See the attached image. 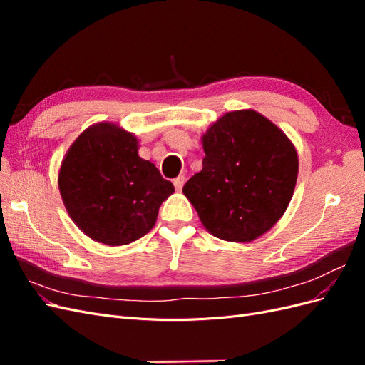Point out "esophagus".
<instances>
[{"instance_id":"esophagus-1","label":"esophagus","mask_w":365,"mask_h":365,"mask_svg":"<svg viewBox=\"0 0 365 365\" xmlns=\"http://www.w3.org/2000/svg\"><path fill=\"white\" fill-rule=\"evenodd\" d=\"M184 182H185V178H184L182 175H181V176H178V178H175V180H173L175 189H176V190H181V189H182V185H184Z\"/></svg>"}]
</instances>
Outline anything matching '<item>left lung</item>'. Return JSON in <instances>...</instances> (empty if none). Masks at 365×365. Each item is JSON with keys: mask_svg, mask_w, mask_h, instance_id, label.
Here are the masks:
<instances>
[{"mask_svg": "<svg viewBox=\"0 0 365 365\" xmlns=\"http://www.w3.org/2000/svg\"><path fill=\"white\" fill-rule=\"evenodd\" d=\"M202 170L182 187L213 236L251 242L288 207L298 173L292 143L252 109L228 113L202 137Z\"/></svg>", "mask_w": 365, "mask_h": 365, "instance_id": "obj_1", "label": "left lung"}]
</instances>
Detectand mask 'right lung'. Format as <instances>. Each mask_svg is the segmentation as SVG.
Segmentation results:
<instances>
[{
	"instance_id": "obj_1",
	"label": "right lung",
	"mask_w": 365,
	"mask_h": 365,
	"mask_svg": "<svg viewBox=\"0 0 365 365\" xmlns=\"http://www.w3.org/2000/svg\"><path fill=\"white\" fill-rule=\"evenodd\" d=\"M59 190L76 225L113 247L145 236L175 192L155 164L138 157L137 138L111 123L88 128L73 143L61 165Z\"/></svg>"
}]
</instances>
